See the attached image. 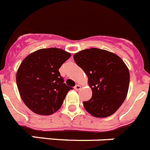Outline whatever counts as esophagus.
<instances>
[{"mask_svg":"<svg viewBox=\"0 0 150 150\" xmlns=\"http://www.w3.org/2000/svg\"><path fill=\"white\" fill-rule=\"evenodd\" d=\"M81 88V86H79V85H76L75 86H74V89L76 90V91H78V90H79Z\"/></svg>","mask_w":150,"mask_h":150,"instance_id":"34e87169","label":"esophagus"}]
</instances>
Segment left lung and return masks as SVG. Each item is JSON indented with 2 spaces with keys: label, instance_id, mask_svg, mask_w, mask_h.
Instances as JSON below:
<instances>
[{
  "label": "left lung",
  "instance_id": "8db88e82",
  "mask_svg": "<svg viewBox=\"0 0 150 150\" xmlns=\"http://www.w3.org/2000/svg\"><path fill=\"white\" fill-rule=\"evenodd\" d=\"M74 59L88 76L92 91L90 100L83 106L95 117L111 116L122 104L128 94L130 74L128 68L116 54L100 49L82 50Z\"/></svg>",
  "mask_w": 150,
  "mask_h": 150
}]
</instances>
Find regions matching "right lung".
Listing matches in <instances>:
<instances>
[{
	"label": "right lung",
	"instance_id": "obj_1",
	"mask_svg": "<svg viewBox=\"0 0 150 150\" xmlns=\"http://www.w3.org/2000/svg\"><path fill=\"white\" fill-rule=\"evenodd\" d=\"M71 54L59 48L41 49L28 55L16 73V83L23 102L39 115L59 110L71 87L64 83L59 69Z\"/></svg>",
	"mask_w": 150,
	"mask_h": 150
}]
</instances>
